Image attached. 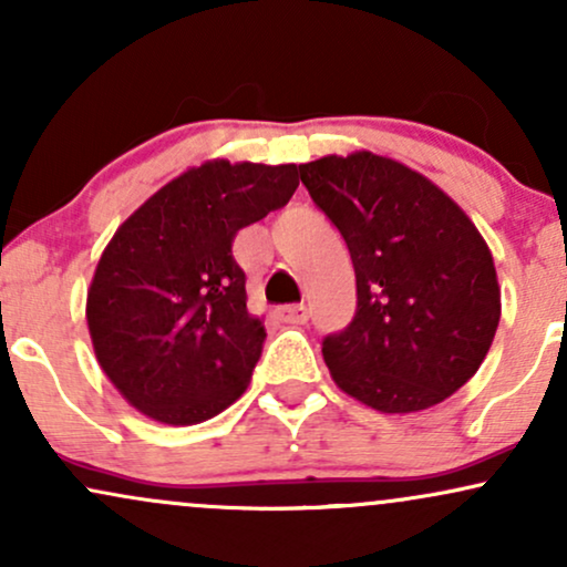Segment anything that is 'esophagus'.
Wrapping results in <instances>:
<instances>
[{
	"mask_svg": "<svg viewBox=\"0 0 567 567\" xmlns=\"http://www.w3.org/2000/svg\"><path fill=\"white\" fill-rule=\"evenodd\" d=\"M278 316H281V320H286V323H295V326H302L310 320V307L307 305H284L278 307Z\"/></svg>",
	"mask_w": 567,
	"mask_h": 567,
	"instance_id": "esophagus-1",
	"label": "esophagus"
}]
</instances>
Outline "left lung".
Segmentation results:
<instances>
[{
    "instance_id": "8db88e82",
    "label": "left lung",
    "mask_w": 567,
    "mask_h": 567,
    "mask_svg": "<svg viewBox=\"0 0 567 567\" xmlns=\"http://www.w3.org/2000/svg\"><path fill=\"white\" fill-rule=\"evenodd\" d=\"M299 176L358 278L352 323L323 339L337 386L381 412L444 402L473 379L499 326L478 228L429 178L373 152L320 157Z\"/></svg>"
}]
</instances>
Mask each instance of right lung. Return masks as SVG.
I'll return each instance as SVG.
<instances>
[{"label":"right lung","instance_id":"add662e5","mask_svg":"<svg viewBox=\"0 0 567 567\" xmlns=\"http://www.w3.org/2000/svg\"><path fill=\"white\" fill-rule=\"evenodd\" d=\"M297 186V165L213 159L173 178L115 230L86 320L102 370L138 412L194 425L244 394L268 333L247 310L234 239Z\"/></svg>","mask_w":567,"mask_h":567}]
</instances>
